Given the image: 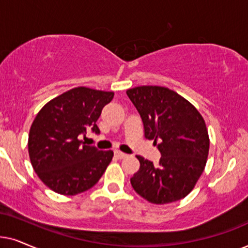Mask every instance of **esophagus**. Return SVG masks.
<instances>
[{"instance_id": "esophagus-1", "label": "esophagus", "mask_w": 248, "mask_h": 248, "mask_svg": "<svg viewBox=\"0 0 248 248\" xmlns=\"http://www.w3.org/2000/svg\"><path fill=\"white\" fill-rule=\"evenodd\" d=\"M114 155L117 156L118 158H124L127 157V154L126 153H122L120 151H114Z\"/></svg>"}]
</instances>
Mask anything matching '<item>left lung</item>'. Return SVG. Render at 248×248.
Listing matches in <instances>:
<instances>
[{"mask_svg":"<svg viewBox=\"0 0 248 248\" xmlns=\"http://www.w3.org/2000/svg\"><path fill=\"white\" fill-rule=\"evenodd\" d=\"M144 124L145 138L161 153L158 164L137 155L140 167L130 179L135 191L153 204L176 202L193 190L205 168L210 138L199 110L161 86L127 91Z\"/></svg>","mask_w":248,"mask_h":248,"instance_id":"8db88e82","label":"left lung"}]
</instances>
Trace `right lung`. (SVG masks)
Listing matches in <instances>:
<instances>
[{
    "label": "right lung",
    "mask_w": 248,
    "mask_h": 248,
    "mask_svg": "<svg viewBox=\"0 0 248 248\" xmlns=\"http://www.w3.org/2000/svg\"><path fill=\"white\" fill-rule=\"evenodd\" d=\"M113 92L76 87L47 102L32 121L28 136L31 166L43 183L61 195L88 190L103 176L113 157L82 144L87 130L100 134L96 121Z\"/></svg>",
    "instance_id": "add662e5"
}]
</instances>
